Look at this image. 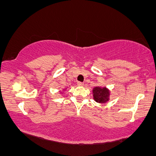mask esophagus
Returning a JSON list of instances; mask_svg holds the SVG:
<instances>
[{"label": "esophagus", "mask_w": 156, "mask_h": 156, "mask_svg": "<svg viewBox=\"0 0 156 156\" xmlns=\"http://www.w3.org/2000/svg\"><path fill=\"white\" fill-rule=\"evenodd\" d=\"M78 85H79V86H83V85H84V83L80 82V81H78Z\"/></svg>", "instance_id": "obj_1"}]
</instances>
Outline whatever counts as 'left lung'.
<instances>
[{
	"label": "left lung",
	"mask_w": 156,
	"mask_h": 156,
	"mask_svg": "<svg viewBox=\"0 0 156 156\" xmlns=\"http://www.w3.org/2000/svg\"><path fill=\"white\" fill-rule=\"evenodd\" d=\"M92 92L94 99L98 103H106L108 100L110 92L107 88L96 87L93 89Z\"/></svg>",
	"instance_id": "left-lung-1"
}]
</instances>
